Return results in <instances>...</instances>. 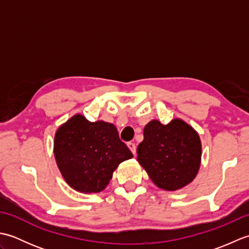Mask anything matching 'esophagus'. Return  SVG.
Wrapping results in <instances>:
<instances>
[{"instance_id": "esophagus-1", "label": "esophagus", "mask_w": 249, "mask_h": 249, "mask_svg": "<svg viewBox=\"0 0 249 249\" xmlns=\"http://www.w3.org/2000/svg\"><path fill=\"white\" fill-rule=\"evenodd\" d=\"M127 146L129 147V150L131 151V153H133V154L135 155V154H136V149H137V147H136V144L134 143V142H128Z\"/></svg>"}]
</instances>
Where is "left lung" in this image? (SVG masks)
I'll return each instance as SVG.
<instances>
[{
	"mask_svg": "<svg viewBox=\"0 0 249 249\" xmlns=\"http://www.w3.org/2000/svg\"><path fill=\"white\" fill-rule=\"evenodd\" d=\"M143 136L137 160L157 187L177 190L193 182L200 168L201 141L192 126L179 119L167 125L153 120Z\"/></svg>",
	"mask_w": 249,
	"mask_h": 249,
	"instance_id": "obj_1",
	"label": "left lung"
}]
</instances>
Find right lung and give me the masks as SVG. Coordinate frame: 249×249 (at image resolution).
I'll return each instance as SVG.
<instances>
[{"label":"right lung","mask_w":249,"mask_h":249,"mask_svg":"<svg viewBox=\"0 0 249 249\" xmlns=\"http://www.w3.org/2000/svg\"><path fill=\"white\" fill-rule=\"evenodd\" d=\"M53 151L66 183L86 194L104 190L120 163L133 158L113 124L89 122L81 114L56 130Z\"/></svg>","instance_id":"add662e5"}]
</instances>
